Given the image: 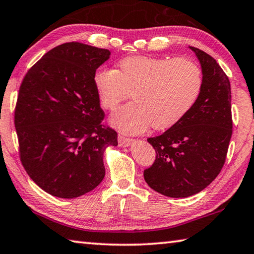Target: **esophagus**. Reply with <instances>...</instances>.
<instances>
[{
  "label": "esophagus",
  "instance_id": "esophagus-1",
  "mask_svg": "<svg viewBox=\"0 0 254 254\" xmlns=\"http://www.w3.org/2000/svg\"><path fill=\"white\" fill-rule=\"evenodd\" d=\"M132 141H134L132 138H128V137L118 135V144L120 147H127V146H129Z\"/></svg>",
  "mask_w": 254,
  "mask_h": 254
}]
</instances>
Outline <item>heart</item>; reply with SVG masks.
Listing matches in <instances>:
<instances>
[{"label":"heart","instance_id":"1","mask_svg":"<svg viewBox=\"0 0 254 254\" xmlns=\"http://www.w3.org/2000/svg\"><path fill=\"white\" fill-rule=\"evenodd\" d=\"M93 84L101 106L114 110L120 102L134 100L111 116L110 123L128 134L141 132L152 125L163 130L180 123L197 101L203 72L190 58L127 57L118 70L98 69Z\"/></svg>","mask_w":254,"mask_h":254}]
</instances>
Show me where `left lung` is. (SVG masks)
Listing matches in <instances>:
<instances>
[{"label": "left lung", "mask_w": 254, "mask_h": 254, "mask_svg": "<svg viewBox=\"0 0 254 254\" xmlns=\"http://www.w3.org/2000/svg\"><path fill=\"white\" fill-rule=\"evenodd\" d=\"M203 88L190 113L164 134L150 137L156 152L144 171L146 183L170 197H189L201 192L220 174L232 136L231 86L214 58L197 48Z\"/></svg>", "instance_id": "8db88e82"}]
</instances>
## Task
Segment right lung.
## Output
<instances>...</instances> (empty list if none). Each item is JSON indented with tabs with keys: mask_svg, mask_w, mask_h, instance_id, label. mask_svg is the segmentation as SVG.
Listing matches in <instances>:
<instances>
[{
	"mask_svg": "<svg viewBox=\"0 0 254 254\" xmlns=\"http://www.w3.org/2000/svg\"><path fill=\"white\" fill-rule=\"evenodd\" d=\"M107 49L68 42L47 52L24 75L14 125L22 165L39 188L73 198L105 177L104 152L117 132L102 125L93 74L109 59Z\"/></svg>",
	"mask_w": 254,
	"mask_h": 254,
	"instance_id": "1",
	"label": "right lung"
}]
</instances>
